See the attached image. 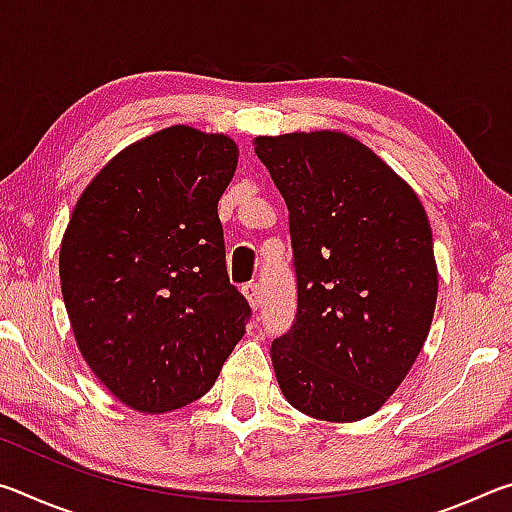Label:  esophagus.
Here are the masks:
<instances>
[{
	"label": "esophagus",
	"mask_w": 512,
	"mask_h": 512,
	"mask_svg": "<svg viewBox=\"0 0 512 512\" xmlns=\"http://www.w3.org/2000/svg\"><path fill=\"white\" fill-rule=\"evenodd\" d=\"M241 293H244L246 300H248V305L253 307V309H257L259 305H262V289H259L257 282L244 284V287H241Z\"/></svg>",
	"instance_id": "obj_1"
}]
</instances>
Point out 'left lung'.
<instances>
[{
	"instance_id": "left-lung-1",
	"label": "left lung",
	"mask_w": 512,
	"mask_h": 512,
	"mask_svg": "<svg viewBox=\"0 0 512 512\" xmlns=\"http://www.w3.org/2000/svg\"><path fill=\"white\" fill-rule=\"evenodd\" d=\"M289 207L298 314L271 345L293 409L354 422L381 409L427 341L438 268L427 212L366 144L339 131L255 137Z\"/></svg>"
}]
</instances>
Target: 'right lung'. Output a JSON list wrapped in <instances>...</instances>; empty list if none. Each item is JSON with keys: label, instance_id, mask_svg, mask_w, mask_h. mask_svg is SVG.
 <instances>
[{"label": "right lung", "instance_id": "right-lung-1", "mask_svg": "<svg viewBox=\"0 0 512 512\" xmlns=\"http://www.w3.org/2000/svg\"><path fill=\"white\" fill-rule=\"evenodd\" d=\"M237 160L228 135L164 128L117 153L67 223L58 268L76 345L135 411L203 397L246 334L216 212Z\"/></svg>", "mask_w": 512, "mask_h": 512}]
</instances>
